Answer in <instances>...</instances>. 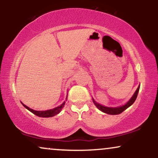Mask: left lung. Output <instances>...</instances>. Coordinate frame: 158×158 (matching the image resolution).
Here are the masks:
<instances>
[{"label":"left lung","instance_id":"left-lung-1","mask_svg":"<svg viewBox=\"0 0 158 158\" xmlns=\"http://www.w3.org/2000/svg\"><path fill=\"white\" fill-rule=\"evenodd\" d=\"M139 90V85L138 86V88H137V89L136 90V91L135 92V94H134V95L132 96V97L129 99V101H128V102L126 103L125 105H123V106H122L115 107V108H112V107H106L104 106H102V105L99 104V103H97V102H96L94 99H93V102L94 103V105H95L98 109L100 110L101 111L104 112V113L108 114H111V115H117V114H119L122 113L123 111H124L125 110L127 109L128 107L131 106V105L135 102L136 99H137Z\"/></svg>","mask_w":158,"mask_h":158}]
</instances>
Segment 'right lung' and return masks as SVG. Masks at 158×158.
I'll return each instance as SVG.
<instances>
[{
  "mask_svg": "<svg viewBox=\"0 0 158 158\" xmlns=\"http://www.w3.org/2000/svg\"><path fill=\"white\" fill-rule=\"evenodd\" d=\"M64 104H65V102H63L62 104L61 105V106L56 107V108H52V109H50V110H35L33 109H31V108H29L28 106H25L24 104H23V103H22L23 106H24L27 110H29L30 112H32V114H35L36 116H38V117H53V116L57 115L58 114L60 113L61 109L64 108Z\"/></svg>",
  "mask_w": 158,
  "mask_h": 158,
  "instance_id": "add662e5",
  "label": "right lung"
}]
</instances>
